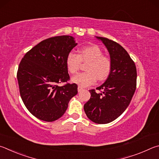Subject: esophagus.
<instances>
[{"label":"esophagus","instance_id":"obj_1","mask_svg":"<svg viewBox=\"0 0 159 159\" xmlns=\"http://www.w3.org/2000/svg\"><path fill=\"white\" fill-rule=\"evenodd\" d=\"M77 90H78V92H81V91L83 90V88L82 87H80V86H79V87H77Z\"/></svg>","mask_w":159,"mask_h":159}]
</instances>
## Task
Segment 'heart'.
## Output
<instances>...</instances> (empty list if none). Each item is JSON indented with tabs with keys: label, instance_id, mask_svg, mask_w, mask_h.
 <instances>
[{
	"label": "heart",
	"instance_id": "heart-1",
	"mask_svg": "<svg viewBox=\"0 0 159 159\" xmlns=\"http://www.w3.org/2000/svg\"><path fill=\"white\" fill-rule=\"evenodd\" d=\"M82 62L88 63L85 68L87 72L77 74L72 79V82L80 87L92 85L97 79L103 81L109 77L112 70L110 58L103 55V52L97 45L84 47L78 54L74 52L68 53L66 57V66L70 73H77Z\"/></svg>",
	"mask_w": 159,
	"mask_h": 159
}]
</instances>
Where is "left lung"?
Masks as SVG:
<instances>
[{"label": "left lung", "instance_id": "1", "mask_svg": "<svg viewBox=\"0 0 159 159\" xmlns=\"http://www.w3.org/2000/svg\"><path fill=\"white\" fill-rule=\"evenodd\" d=\"M110 53L112 70L103 84L89 90L91 98L84 105L87 117L94 123L108 124L115 120L129 106L136 89L137 70L134 61L116 42L96 37Z\"/></svg>", "mask_w": 159, "mask_h": 159}]
</instances>
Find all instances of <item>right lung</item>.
<instances>
[{"label": "right lung", "mask_w": 159, "mask_h": 159, "mask_svg": "<svg viewBox=\"0 0 159 159\" xmlns=\"http://www.w3.org/2000/svg\"><path fill=\"white\" fill-rule=\"evenodd\" d=\"M76 45L70 35L47 38L29 50L19 63L16 77L21 98L40 120L50 122L61 117L77 93L75 83L58 85L70 80L66 57Z\"/></svg>", "instance_id": "right-lung-1"}]
</instances>
